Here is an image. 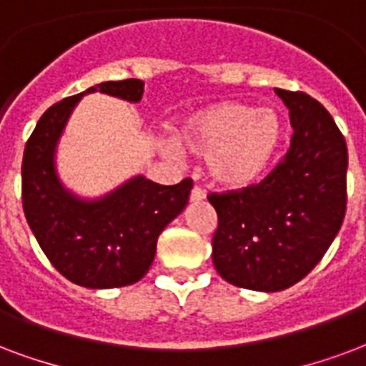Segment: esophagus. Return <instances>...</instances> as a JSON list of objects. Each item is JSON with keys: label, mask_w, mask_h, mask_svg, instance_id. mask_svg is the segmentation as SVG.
Here are the masks:
<instances>
[{"label": "esophagus", "mask_w": 366, "mask_h": 366, "mask_svg": "<svg viewBox=\"0 0 366 366\" xmlns=\"http://www.w3.org/2000/svg\"><path fill=\"white\" fill-rule=\"evenodd\" d=\"M202 199H205V192L202 188H194L190 194V202H202Z\"/></svg>", "instance_id": "obj_1"}]
</instances>
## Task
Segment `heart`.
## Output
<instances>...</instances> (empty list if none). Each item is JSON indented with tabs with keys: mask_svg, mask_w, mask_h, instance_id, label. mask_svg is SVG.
Returning a JSON list of instances; mask_svg holds the SVG:
<instances>
[{
	"mask_svg": "<svg viewBox=\"0 0 366 366\" xmlns=\"http://www.w3.org/2000/svg\"><path fill=\"white\" fill-rule=\"evenodd\" d=\"M283 120L273 108H256L240 100H221L184 116L176 144L162 142L172 159L188 153L207 159L209 176L229 190L259 184L277 161L283 145Z\"/></svg>",
	"mask_w": 366,
	"mask_h": 366,
	"instance_id": "heart-1",
	"label": "heart"
}]
</instances>
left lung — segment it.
Listing matches in <instances>:
<instances>
[{
    "mask_svg": "<svg viewBox=\"0 0 366 366\" xmlns=\"http://www.w3.org/2000/svg\"><path fill=\"white\" fill-rule=\"evenodd\" d=\"M275 94L293 126L285 161L258 186L209 196L219 217L213 266L224 281L262 293L295 285L320 262L347 204V143L334 118L308 94Z\"/></svg>",
    "mask_w": 366,
    "mask_h": 366,
    "instance_id": "left-lung-1",
    "label": "left lung"
}]
</instances>
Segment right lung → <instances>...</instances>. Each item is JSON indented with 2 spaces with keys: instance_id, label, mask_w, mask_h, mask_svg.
<instances>
[{
  "instance_id": "obj_1",
  "label": "right lung",
  "mask_w": 366,
  "mask_h": 366,
  "mask_svg": "<svg viewBox=\"0 0 366 366\" xmlns=\"http://www.w3.org/2000/svg\"><path fill=\"white\" fill-rule=\"evenodd\" d=\"M143 81H107L46 110L23 157V209L46 258L66 280L89 289L137 283L155 259L164 227L188 205L192 180L162 186L135 174L102 196L85 197L61 182L58 145L85 94L139 102Z\"/></svg>"
}]
</instances>
